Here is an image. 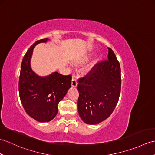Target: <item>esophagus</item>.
Instances as JSON below:
<instances>
[{
	"mask_svg": "<svg viewBox=\"0 0 155 155\" xmlns=\"http://www.w3.org/2000/svg\"><path fill=\"white\" fill-rule=\"evenodd\" d=\"M77 79H76V78L74 76H73L72 77V83H71V85L72 87H77Z\"/></svg>",
	"mask_w": 155,
	"mask_h": 155,
	"instance_id": "34e87169",
	"label": "esophagus"
}]
</instances>
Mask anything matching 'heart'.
Returning <instances> with one entry per match:
<instances>
[{
    "mask_svg": "<svg viewBox=\"0 0 155 155\" xmlns=\"http://www.w3.org/2000/svg\"><path fill=\"white\" fill-rule=\"evenodd\" d=\"M88 56H85V57H84L83 58H82L81 59H79V60H78L75 62V63L77 64H79V63H82V62H83L84 61H86L87 59H88Z\"/></svg>",
    "mask_w": 155,
    "mask_h": 155,
    "instance_id": "b5f03b06",
    "label": "heart"
}]
</instances>
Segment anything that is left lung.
Wrapping results in <instances>:
<instances>
[{
    "instance_id": "obj_1",
    "label": "left lung",
    "mask_w": 155,
    "mask_h": 155,
    "mask_svg": "<svg viewBox=\"0 0 155 155\" xmlns=\"http://www.w3.org/2000/svg\"><path fill=\"white\" fill-rule=\"evenodd\" d=\"M108 49V61L95 65L78 82V114L88 124H98L109 117L119 98L120 64L113 50Z\"/></svg>"
}]
</instances>
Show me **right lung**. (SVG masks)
I'll return each instance as SVG.
<instances>
[{
	"label": "right lung",
	"mask_w": 155,
	"mask_h": 155,
	"mask_svg": "<svg viewBox=\"0 0 155 155\" xmlns=\"http://www.w3.org/2000/svg\"><path fill=\"white\" fill-rule=\"evenodd\" d=\"M48 38L36 41L22 59L18 91L20 98L27 113L41 123L52 120L58 113V104L71 87V76L53 72L45 77L32 71L31 61L33 49L39 43H46Z\"/></svg>",
	"instance_id": "right-lung-1"
}]
</instances>
